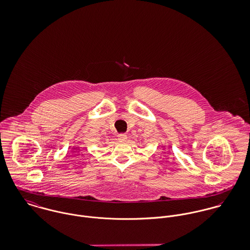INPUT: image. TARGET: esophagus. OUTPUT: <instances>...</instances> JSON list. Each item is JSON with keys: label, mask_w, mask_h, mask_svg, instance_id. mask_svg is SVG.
<instances>
[{"label": "esophagus", "mask_w": 250, "mask_h": 250, "mask_svg": "<svg viewBox=\"0 0 250 250\" xmlns=\"http://www.w3.org/2000/svg\"><path fill=\"white\" fill-rule=\"evenodd\" d=\"M117 139L119 142H125L127 140V135L126 134H119L117 136Z\"/></svg>", "instance_id": "obj_1"}]
</instances>
